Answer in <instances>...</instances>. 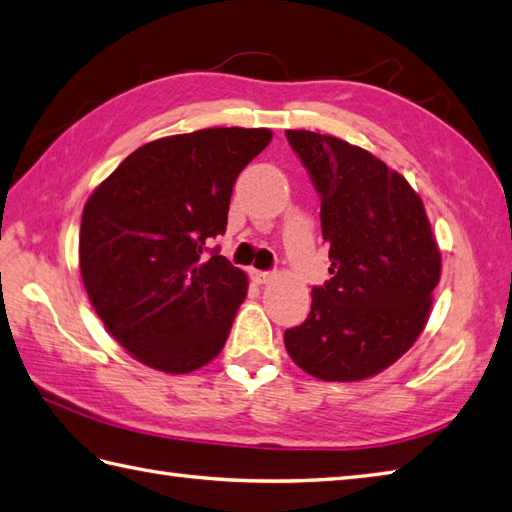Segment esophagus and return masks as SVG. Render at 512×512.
Instances as JSON below:
<instances>
[{"label": "esophagus", "instance_id": "34e87169", "mask_svg": "<svg viewBox=\"0 0 512 512\" xmlns=\"http://www.w3.org/2000/svg\"><path fill=\"white\" fill-rule=\"evenodd\" d=\"M252 278L256 280L258 285H267L271 278H274V271H260V269H254L252 271Z\"/></svg>", "mask_w": 512, "mask_h": 512}]
</instances>
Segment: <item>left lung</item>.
<instances>
[{"label": "left lung", "mask_w": 512, "mask_h": 512, "mask_svg": "<svg viewBox=\"0 0 512 512\" xmlns=\"http://www.w3.org/2000/svg\"><path fill=\"white\" fill-rule=\"evenodd\" d=\"M285 134L320 194L331 260L307 320L285 331L287 353L318 380L371 378L404 356L429 320L442 271L431 223L409 181L378 156L329 134Z\"/></svg>", "instance_id": "1"}]
</instances>
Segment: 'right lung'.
I'll list each match as a JSON object with an SVG mask.
<instances>
[{
  "instance_id": "add662e5",
  "label": "right lung",
  "mask_w": 512,
  "mask_h": 512,
  "mask_svg": "<svg viewBox=\"0 0 512 512\" xmlns=\"http://www.w3.org/2000/svg\"><path fill=\"white\" fill-rule=\"evenodd\" d=\"M267 128H207L134 150L81 216L79 267L97 316L125 351L163 373L221 353L247 276L207 245L225 234L236 176Z\"/></svg>"
}]
</instances>
